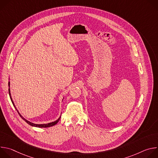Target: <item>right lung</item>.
I'll return each instance as SVG.
<instances>
[{
	"label": "right lung",
	"mask_w": 158,
	"mask_h": 158,
	"mask_svg": "<svg viewBox=\"0 0 158 158\" xmlns=\"http://www.w3.org/2000/svg\"><path fill=\"white\" fill-rule=\"evenodd\" d=\"M9 96H10V100H11V101H12V104H13V105H14V106L15 107V109L17 110V111L18 112V113L19 114V115H20V116L23 119L27 124H29V125H31V126H34V127H51V126H54V125H56L58 122H59V121L60 120V116L58 118V119H57L56 121H54V122H52V123H47V124H35V123H32V122H30V121H29L28 120H27L26 119H25L24 118H23V116H22L19 112V111H18V110L17 109V108H16V107H15V104H14V101H13V100H12V96H11V93H10V81L9 82Z\"/></svg>",
	"instance_id": "right-lung-1"
}]
</instances>
